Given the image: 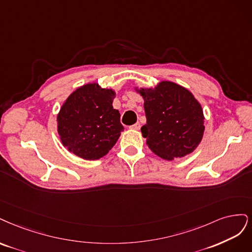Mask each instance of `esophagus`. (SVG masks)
Returning a JSON list of instances; mask_svg holds the SVG:
<instances>
[{
	"mask_svg": "<svg viewBox=\"0 0 252 252\" xmlns=\"http://www.w3.org/2000/svg\"><path fill=\"white\" fill-rule=\"evenodd\" d=\"M129 128H131V129H137V131H138V129H140V124H135V125L129 126Z\"/></svg>",
	"mask_w": 252,
	"mask_h": 252,
	"instance_id": "34e87169",
	"label": "esophagus"
}]
</instances>
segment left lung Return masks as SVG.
Masks as SVG:
<instances>
[{"mask_svg": "<svg viewBox=\"0 0 252 252\" xmlns=\"http://www.w3.org/2000/svg\"><path fill=\"white\" fill-rule=\"evenodd\" d=\"M147 124L141 133L159 157L173 160L190 154L202 140L204 116L198 100L185 88L161 82L155 89H141Z\"/></svg>", "mask_w": 252, "mask_h": 252, "instance_id": "1", "label": "left lung"}]
</instances>
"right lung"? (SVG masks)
Returning <instances> with one entry per match:
<instances>
[{
	"label": "right lung",
	"mask_w": 252,
	"mask_h": 252,
	"mask_svg": "<svg viewBox=\"0 0 252 252\" xmlns=\"http://www.w3.org/2000/svg\"><path fill=\"white\" fill-rule=\"evenodd\" d=\"M115 92L98 84L78 88L64 101L58 115V131L63 147L86 160L107 155L125 127L113 108Z\"/></svg>",
	"instance_id": "1"
}]
</instances>
